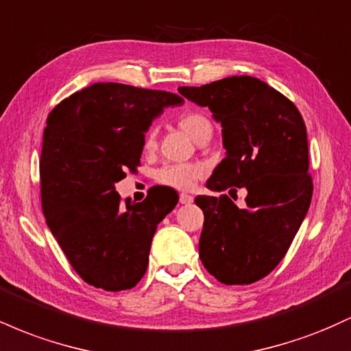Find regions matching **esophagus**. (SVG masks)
<instances>
[{"mask_svg": "<svg viewBox=\"0 0 351 351\" xmlns=\"http://www.w3.org/2000/svg\"><path fill=\"white\" fill-rule=\"evenodd\" d=\"M180 203L181 204H191L193 203V196L188 195V193H181V195H180Z\"/></svg>", "mask_w": 351, "mask_h": 351, "instance_id": "esophagus-1", "label": "esophagus"}]
</instances>
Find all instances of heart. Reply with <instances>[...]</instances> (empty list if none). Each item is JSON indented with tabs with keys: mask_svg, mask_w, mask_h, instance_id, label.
<instances>
[{
	"mask_svg": "<svg viewBox=\"0 0 351 351\" xmlns=\"http://www.w3.org/2000/svg\"><path fill=\"white\" fill-rule=\"evenodd\" d=\"M181 130H184L195 142H201L203 136L213 134V123L201 112H181L176 119ZM156 147V128L150 127L145 132L143 150L152 152ZM204 173V167L198 163H168L156 171L155 180L165 186L176 189H191Z\"/></svg>",
	"mask_w": 351,
	"mask_h": 351,
	"instance_id": "heart-1",
	"label": "heart"
}]
</instances>
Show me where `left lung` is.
Listing matches in <instances>:
<instances>
[{
  "instance_id": "8db88e82",
  "label": "left lung",
  "mask_w": 351,
  "mask_h": 351,
  "mask_svg": "<svg viewBox=\"0 0 351 351\" xmlns=\"http://www.w3.org/2000/svg\"><path fill=\"white\" fill-rule=\"evenodd\" d=\"M178 92L208 107L223 127L226 158L206 186L247 189L244 209L228 195L196 196L204 215L201 263L223 284H252L284 259L312 201L304 119L285 95L251 75Z\"/></svg>"
}]
</instances>
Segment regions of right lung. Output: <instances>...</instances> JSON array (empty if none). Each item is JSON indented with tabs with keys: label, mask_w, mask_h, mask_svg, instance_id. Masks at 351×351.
Wrapping results in <instances>:
<instances>
[{
	"label": "right lung",
	"mask_w": 351,
	"mask_h": 351,
	"mask_svg": "<svg viewBox=\"0 0 351 351\" xmlns=\"http://www.w3.org/2000/svg\"><path fill=\"white\" fill-rule=\"evenodd\" d=\"M180 95L117 82L92 84L47 115L41 162L46 223L72 269L97 289H132L145 276L153 234L178 203L150 189L122 203L115 183L135 171L143 136Z\"/></svg>",
	"instance_id": "obj_1"
}]
</instances>
